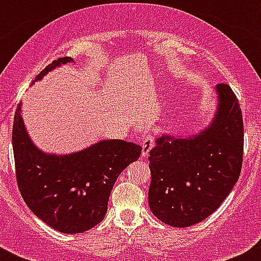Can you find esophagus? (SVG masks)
Wrapping results in <instances>:
<instances>
[{
  "label": "esophagus",
  "mask_w": 261,
  "mask_h": 261,
  "mask_svg": "<svg viewBox=\"0 0 261 261\" xmlns=\"http://www.w3.org/2000/svg\"><path fill=\"white\" fill-rule=\"evenodd\" d=\"M143 151H141V156L143 158H147V155H149V151L152 149V146H154V138L150 135H147L145 139L143 140Z\"/></svg>",
  "instance_id": "esophagus-1"
}]
</instances>
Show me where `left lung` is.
I'll use <instances>...</instances> for the list:
<instances>
[{"mask_svg": "<svg viewBox=\"0 0 261 261\" xmlns=\"http://www.w3.org/2000/svg\"><path fill=\"white\" fill-rule=\"evenodd\" d=\"M217 107L196 135L163 134L150 150L149 207L173 227L201 222L232 191L243 167L244 122L228 84L215 87Z\"/></svg>", "mask_w": 261, "mask_h": 261, "instance_id": "8db88e82", "label": "left lung"}]
</instances>
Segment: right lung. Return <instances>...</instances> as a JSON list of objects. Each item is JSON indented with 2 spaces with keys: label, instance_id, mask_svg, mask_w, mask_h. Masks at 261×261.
I'll return each instance as SVG.
<instances>
[{
  "label": "right lung",
  "instance_id": "1",
  "mask_svg": "<svg viewBox=\"0 0 261 261\" xmlns=\"http://www.w3.org/2000/svg\"><path fill=\"white\" fill-rule=\"evenodd\" d=\"M73 62L69 57L54 60L33 83ZM12 147L23 201L34 215L63 233H82L103 220L116 179L141 154L140 145L116 139L101 140L72 154L41 151L29 136L21 103L15 112Z\"/></svg>",
  "mask_w": 261,
  "mask_h": 261
}]
</instances>
